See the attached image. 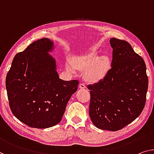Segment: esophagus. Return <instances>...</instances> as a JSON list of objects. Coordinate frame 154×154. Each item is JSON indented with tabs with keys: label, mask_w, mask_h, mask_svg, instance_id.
Returning <instances> with one entry per match:
<instances>
[{
	"label": "esophagus",
	"mask_w": 154,
	"mask_h": 154,
	"mask_svg": "<svg viewBox=\"0 0 154 154\" xmlns=\"http://www.w3.org/2000/svg\"><path fill=\"white\" fill-rule=\"evenodd\" d=\"M79 88H82V89L86 88V84L81 83V84H79Z\"/></svg>",
	"instance_id": "esophagus-1"
}]
</instances>
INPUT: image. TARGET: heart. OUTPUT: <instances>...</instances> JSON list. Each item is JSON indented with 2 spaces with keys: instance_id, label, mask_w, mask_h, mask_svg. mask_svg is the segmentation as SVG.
<instances>
[{
  "instance_id": "1",
  "label": "heart",
  "mask_w": 154,
  "mask_h": 154,
  "mask_svg": "<svg viewBox=\"0 0 154 154\" xmlns=\"http://www.w3.org/2000/svg\"><path fill=\"white\" fill-rule=\"evenodd\" d=\"M66 69L75 72V69L85 71L84 77L89 82H97L104 79L109 70V63L105 58L99 59L97 53L92 51L88 54L74 57Z\"/></svg>"
}]
</instances>
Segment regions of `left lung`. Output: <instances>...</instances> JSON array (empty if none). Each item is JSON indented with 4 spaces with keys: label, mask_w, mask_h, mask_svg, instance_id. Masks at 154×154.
<instances>
[{
    "label": "left lung",
    "mask_w": 154,
    "mask_h": 154,
    "mask_svg": "<svg viewBox=\"0 0 154 154\" xmlns=\"http://www.w3.org/2000/svg\"><path fill=\"white\" fill-rule=\"evenodd\" d=\"M111 68L99 82L88 86L89 116L100 129L116 131L132 122L143 111L148 89L143 59L126 41L111 38Z\"/></svg>",
    "instance_id": "left-lung-1"
}]
</instances>
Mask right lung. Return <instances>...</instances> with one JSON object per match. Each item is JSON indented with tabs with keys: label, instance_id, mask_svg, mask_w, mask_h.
<instances>
[{
	"label": "right lung",
	"instance_id": "right-lung-1",
	"mask_svg": "<svg viewBox=\"0 0 154 154\" xmlns=\"http://www.w3.org/2000/svg\"><path fill=\"white\" fill-rule=\"evenodd\" d=\"M54 42L48 38L34 41L14 58L7 75L9 104L16 118L36 128L59 123L70 97L77 90V80L59 77L55 59L49 53Z\"/></svg>",
	"mask_w": 154,
	"mask_h": 154
}]
</instances>
